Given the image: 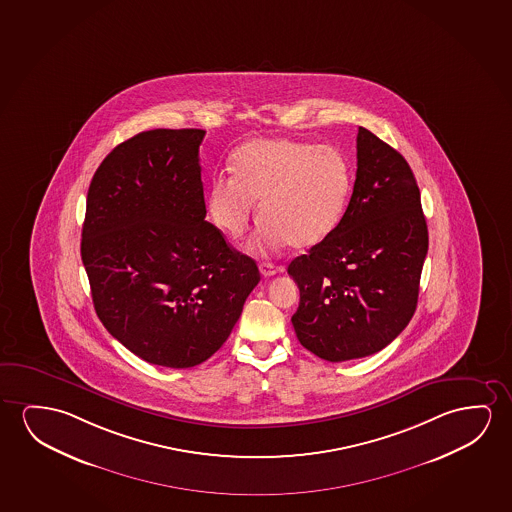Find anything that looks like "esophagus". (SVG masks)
<instances>
[{
  "label": "esophagus",
  "instance_id": "obj_1",
  "mask_svg": "<svg viewBox=\"0 0 512 512\" xmlns=\"http://www.w3.org/2000/svg\"><path fill=\"white\" fill-rule=\"evenodd\" d=\"M260 269V275L262 276H275L278 275V273H282L283 267L282 266H275L273 262H260L259 264Z\"/></svg>",
  "mask_w": 512,
  "mask_h": 512
}]
</instances>
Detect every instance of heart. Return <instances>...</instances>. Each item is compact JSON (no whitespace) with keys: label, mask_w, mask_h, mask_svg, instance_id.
I'll return each mask as SVG.
<instances>
[{"label":"heart","mask_w":512,"mask_h":512,"mask_svg":"<svg viewBox=\"0 0 512 512\" xmlns=\"http://www.w3.org/2000/svg\"><path fill=\"white\" fill-rule=\"evenodd\" d=\"M234 178H216L208 192L211 220L227 236L245 234L259 202L252 248H310L345 215L352 193L350 163L340 149L294 139H255L237 149Z\"/></svg>","instance_id":"obj_1"}]
</instances>
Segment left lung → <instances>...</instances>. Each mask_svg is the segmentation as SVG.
<instances>
[{
	"instance_id": "8db88e82",
	"label": "left lung",
	"mask_w": 512,
	"mask_h": 512,
	"mask_svg": "<svg viewBox=\"0 0 512 512\" xmlns=\"http://www.w3.org/2000/svg\"><path fill=\"white\" fill-rule=\"evenodd\" d=\"M426 253L414 172L359 126L356 183L340 225L287 269L299 287V343L331 363L387 347L414 315Z\"/></svg>"
}]
</instances>
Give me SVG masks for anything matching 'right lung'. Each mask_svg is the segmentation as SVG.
I'll use <instances>...</instances> for the list:
<instances>
[{"mask_svg": "<svg viewBox=\"0 0 512 512\" xmlns=\"http://www.w3.org/2000/svg\"><path fill=\"white\" fill-rule=\"evenodd\" d=\"M197 128L121 142L91 179L81 257L105 329L144 361L192 368L222 347L259 267L206 222Z\"/></svg>", "mask_w": 512, "mask_h": 512, "instance_id": "1", "label": "right lung"}]
</instances>
